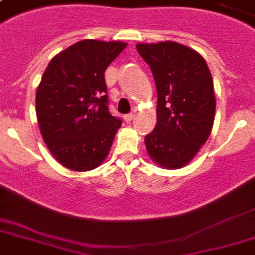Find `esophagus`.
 <instances>
[{
  "label": "esophagus",
  "mask_w": 255,
  "mask_h": 255,
  "mask_svg": "<svg viewBox=\"0 0 255 255\" xmlns=\"http://www.w3.org/2000/svg\"><path fill=\"white\" fill-rule=\"evenodd\" d=\"M133 118H135V114H133V112H131V114H127V115H124V120H126V122H131Z\"/></svg>",
  "instance_id": "34e87169"
}]
</instances>
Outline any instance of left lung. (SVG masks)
Masks as SVG:
<instances>
[{
	"mask_svg": "<svg viewBox=\"0 0 255 255\" xmlns=\"http://www.w3.org/2000/svg\"><path fill=\"white\" fill-rule=\"evenodd\" d=\"M151 67L157 88V123L144 137L148 155L160 167L189 163L213 127L216 98L205 59L176 42L136 46Z\"/></svg>",
	"mask_w": 255,
	"mask_h": 255,
	"instance_id": "left-lung-1",
	"label": "left lung"
}]
</instances>
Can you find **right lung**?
Segmentation results:
<instances>
[{"label":"right lung","instance_id":"right-lung-1","mask_svg":"<svg viewBox=\"0 0 255 255\" xmlns=\"http://www.w3.org/2000/svg\"><path fill=\"white\" fill-rule=\"evenodd\" d=\"M126 46L85 39L47 66L37 88V119L49 151L63 167L91 170L108 155L122 120L108 111L104 71Z\"/></svg>","mask_w":255,"mask_h":255}]
</instances>
